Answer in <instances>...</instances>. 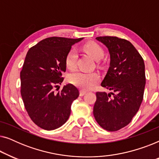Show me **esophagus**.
<instances>
[{
  "label": "esophagus",
  "instance_id": "1",
  "mask_svg": "<svg viewBox=\"0 0 159 159\" xmlns=\"http://www.w3.org/2000/svg\"><path fill=\"white\" fill-rule=\"evenodd\" d=\"M87 93V91H85V90H81L80 91V96H83V95H84Z\"/></svg>",
  "mask_w": 159,
  "mask_h": 159
}]
</instances>
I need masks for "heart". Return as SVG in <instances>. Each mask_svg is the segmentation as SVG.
Returning <instances> with one entry per match:
<instances>
[{
  "label": "heart",
  "instance_id": "1",
  "mask_svg": "<svg viewBox=\"0 0 159 159\" xmlns=\"http://www.w3.org/2000/svg\"><path fill=\"white\" fill-rule=\"evenodd\" d=\"M84 50L95 60H100L103 57L104 51L101 45L95 42H90L84 45ZM77 60V52L75 49H71L66 57V65L69 69L76 67ZM100 76L96 72H84L77 71L69 76V81L77 88L82 90H90L99 81Z\"/></svg>",
  "mask_w": 159,
  "mask_h": 159
}]
</instances>
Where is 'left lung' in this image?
I'll return each mask as SVG.
<instances>
[{
  "label": "left lung",
  "mask_w": 159,
  "mask_h": 159,
  "mask_svg": "<svg viewBox=\"0 0 159 159\" xmlns=\"http://www.w3.org/2000/svg\"><path fill=\"white\" fill-rule=\"evenodd\" d=\"M96 40L110 54V66L101 86L116 94L97 92L93 115L102 128L114 132L127 126L140 108L145 85V64L129 41L111 36Z\"/></svg>",
  "instance_id": "1"
}]
</instances>
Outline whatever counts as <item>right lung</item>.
<instances>
[{
	"mask_svg": "<svg viewBox=\"0 0 159 159\" xmlns=\"http://www.w3.org/2000/svg\"><path fill=\"white\" fill-rule=\"evenodd\" d=\"M83 38L51 37L41 40L28 51L20 73L21 95L32 121L45 130L62 126L71 114V105L79 96V90L71 84L61 91L54 88L64 80L66 57L71 45Z\"/></svg>",
	"mask_w": 159,
	"mask_h": 159,
	"instance_id": "right-lung-1",
	"label": "right lung"
}]
</instances>
